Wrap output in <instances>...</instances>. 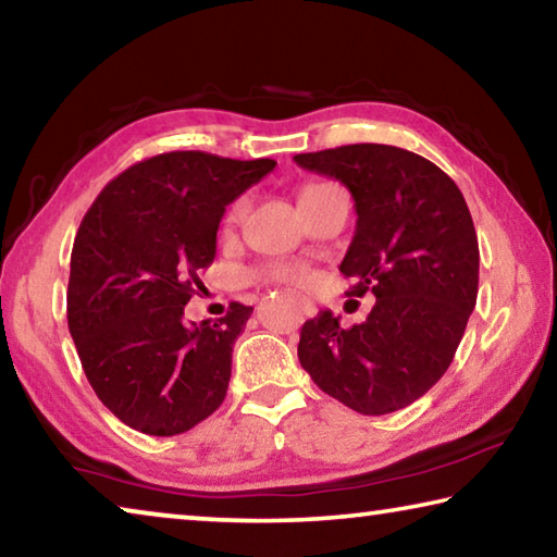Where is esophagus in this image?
<instances>
[{
    "label": "esophagus",
    "instance_id": "34e87169",
    "mask_svg": "<svg viewBox=\"0 0 557 557\" xmlns=\"http://www.w3.org/2000/svg\"><path fill=\"white\" fill-rule=\"evenodd\" d=\"M299 307H301V312H305L307 317H312V314H314V305H312V301L299 299Z\"/></svg>",
    "mask_w": 557,
    "mask_h": 557
}]
</instances>
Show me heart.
<instances>
[{
    "label": "heart",
    "mask_w": 557,
    "mask_h": 557,
    "mask_svg": "<svg viewBox=\"0 0 557 557\" xmlns=\"http://www.w3.org/2000/svg\"><path fill=\"white\" fill-rule=\"evenodd\" d=\"M243 213V201H238L225 215V223H235L240 219ZM262 280L268 282H285V285H301V282H307L309 277V270L305 265H299V262H270L268 268H262Z\"/></svg>",
    "instance_id": "obj_1"
}]
</instances>
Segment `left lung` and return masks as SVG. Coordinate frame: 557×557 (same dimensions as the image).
<instances>
[{"label":"left lung","mask_w":557,"mask_h":557,"mask_svg":"<svg viewBox=\"0 0 557 557\" xmlns=\"http://www.w3.org/2000/svg\"><path fill=\"white\" fill-rule=\"evenodd\" d=\"M354 196L356 233L338 270L348 297L371 292L363 324L342 329L329 309L299 332L301 369L361 414L422 398L455 358L479 292V243L457 184L430 159L391 145L297 154Z\"/></svg>","instance_id":"left-lung-1"}]
</instances>
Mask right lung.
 <instances>
[{"label": "right lung", "instance_id": "add662e5", "mask_svg": "<svg viewBox=\"0 0 557 557\" xmlns=\"http://www.w3.org/2000/svg\"><path fill=\"white\" fill-rule=\"evenodd\" d=\"M275 159L166 152L132 164L83 215L71 252L69 329L102 405L132 430L172 437L219 410L252 307L184 324L215 258L225 206Z\"/></svg>", "mask_w": 557, "mask_h": 557}]
</instances>
